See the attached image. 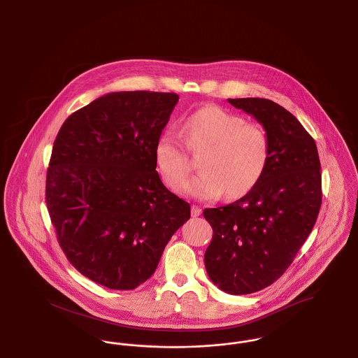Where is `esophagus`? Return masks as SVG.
<instances>
[{
	"label": "esophagus",
	"mask_w": 358,
	"mask_h": 358,
	"mask_svg": "<svg viewBox=\"0 0 358 358\" xmlns=\"http://www.w3.org/2000/svg\"><path fill=\"white\" fill-rule=\"evenodd\" d=\"M201 208L200 206H197V205H192V216L193 217H197V216H200L201 215Z\"/></svg>",
	"instance_id": "1"
}]
</instances>
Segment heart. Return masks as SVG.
I'll use <instances>...</instances> for the list:
<instances>
[{
    "label": "heart",
    "mask_w": 358,
    "mask_h": 358,
    "mask_svg": "<svg viewBox=\"0 0 358 358\" xmlns=\"http://www.w3.org/2000/svg\"><path fill=\"white\" fill-rule=\"evenodd\" d=\"M184 138L194 153L203 152V169L185 182L192 167L184 141L168 130L155 145V164L165 184L199 200H210L225 192L228 199L247 193L267 166L270 139L256 123H248L220 107H204L187 118Z\"/></svg>",
    "instance_id": "heart-1"
}]
</instances>
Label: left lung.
<instances>
[{"mask_svg":"<svg viewBox=\"0 0 358 358\" xmlns=\"http://www.w3.org/2000/svg\"><path fill=\"white\" fill-rule=\"evenodd\" d=\"M228 102L252 115L270 139L267 166L251 190L232 204L204 210L213 229L206 273L222 291L244 295L279 279L308 238L322 203L321 162L314 139L278 103Z\"/></svg>","mask_w":358,"mask_h":358,"instance_id":"1","label":"left lung"}]
</instances>
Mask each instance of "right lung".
<instances>
[{
    "mask_svg": "<svg viewBox=\"0 0 358 358\" xmlns=\"http://www.w3.org/2000/svg\"><path fill=\"white\" fill-rule=\"evenodd\" d=\"M173 92H110L69 115L55 139L45 200L69 263L107 289L153 275L190 205L155 171Z\"/></svg>",
    "mask_w": 358,
    "mask_h": 358,
    "instance_id": "obj_1",
    "label": "right lung"
}]
</instances>
